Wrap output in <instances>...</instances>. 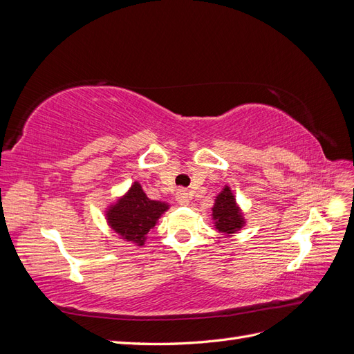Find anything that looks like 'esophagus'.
<instances>
[{
  "instance_id": "obj_1",
  "label": "esophagus",
  "mask_w": 354,
  "mask_h": 354,
  "mask_svg": "<svg viewBox=\"0 0 354 354\" xmlns=\"http://www.w3.org/2000/svg\"><path fill=\"white\" fill-rule=\"evenodd\" d=\"M176 199H177V202L180 203V205H186V203H189V201H190V195L187 194L186 190H183V189H180L178 192H177V195H176Z\"/></svg>"
}]
</instances>
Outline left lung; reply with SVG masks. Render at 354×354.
Masks as SVG:
<instances>
[{
	"label": "left lung",
	"instance_id": "1",
	"mask_svg": "<svg viewBox=\"0 0 354 354\" xmlns=\"http://www.w3.org/2000/svg\"><path fill=\"white\" fill-rule=\"evenodd\" d=\"M212 217L216 220L217 229L223 233H234L242 227L243 218L229 187H224L217 196L212 208Z\"/></svg>",
	"mask_w": 354,
	"mask_h": 354
}]
</instances>
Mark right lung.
I'll return each mask as SVG.
<instances>
[{
  "label": "right lung",
  "mask_w": 354,
  "mask_h": 354,
  "mask_svg": "<svg viewBox=\"0 0 354 354\" xmlns=\"http://www.w3.org/2000/svg\"><path fill=\"white\" fill-rule=\"evenodd\" d=\"M167 209V203L151 201L142 186L134 183L127 196L109 209L108 220L112 229L122 238L143 245L145 236L153 229L160 214Z\"/></svg>",
  "instance_id": "right-lung-1"
}]
</instances>
